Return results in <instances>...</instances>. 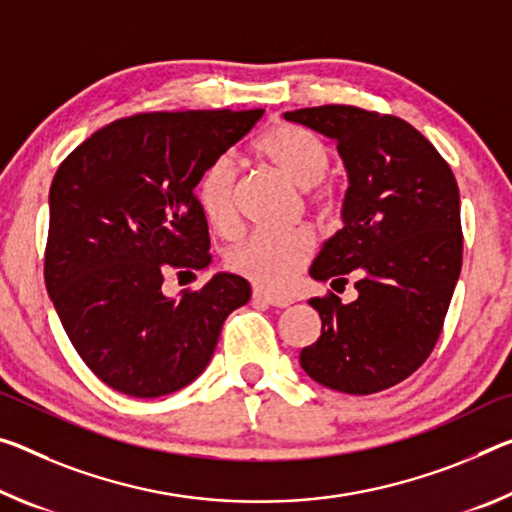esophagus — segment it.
<instances>
[{"label": "esophagus", "instance_id": "esophagus-1", "mask_svg": "<svg viewBox=\"0 0 512 512\" xmlns=\"http://www.w3.org/2000/svg\"><path fill=\"white\" fill-rule=\"evenodd\" d=\"M253 300H255V303H266V305H273V307H289L291 303H294V298H291V296L271 294V291H264V289H255Z\"/></svg>", "mask_w": 512, "mask_h": 512}]
</instances>
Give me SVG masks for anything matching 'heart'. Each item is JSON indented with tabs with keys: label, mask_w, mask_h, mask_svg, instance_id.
<instances>
[{
	"label": "heart",
	"mask_w": 512,
	"mask_h": 512,
	"mask_svg": "<svg viewBox=\"0 0 512 512\" xmlns=\"http://www.w3.org/2000/svg\"><path fill=\"white\" fill-rule=\"evenodd\" d=\"M255 154L298 189H312L330 168L326 143L298 125L282 123L266 129L255 143ZM198 202L216 232H237V168L230 159L221 157L205 168L198 180ZM312 205L323 221H335L342 202L335 189H323L312 198ZM312 250L314 237L305 227L289 232H255L230 250L227 264L255 285L280 291L296 280Z\"/></svg>",
	"instance_id": "heart-1"
}]
</instances>
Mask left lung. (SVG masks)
Segmentation results:
<instances>
[{
	"label": "left lung",
	"mask_w": 512,
	"mask_h": 512,
	"mask_svg": "<svg viewBox=\"0 0 512 512\" xmlns=\"http://www.w3.org/2000/svg\"><path fill=\"white\" fill-rule=\"evenodd\" d=\"M285 118L335 141L348 175L344 227L323 241L310 275L358 289L353 303L310 298L321 337L300 351V367L337 392H383L424 364L442 332L462 266L456 177L401 118L344 104Z\"/></svg>",
	"instance_id": "obj_1"
}]
</instances>
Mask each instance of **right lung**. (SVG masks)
I'll use <instances>...</instances> for the list:
<instances>
[{"instance_id":"obj_1","label":"right lung","mask_w":512,"mask_h":512,"mask_svg":"<svg viewBox=\"0 0 512 512\" xmlns=\"http://www.w3.org/2000/svg\"><path fill=\"white\" fill-rule=\"evenodd\" d=\"M250 111H159L120 118L68 154L50 189L45 285L79 358L102 383L157 399L212 360L248 280L216 273L198 291L164 294L170 273L212 264L196 198L205 168L262 118Z\"/></svg>"}]
</instances>
